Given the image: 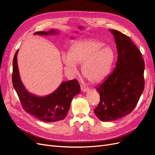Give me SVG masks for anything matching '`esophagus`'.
<instances>
[{"instance_id": "34e87169", "label": "esophagus", "mask_w": 155, "mask_h": 155, "mask_svg": "<svg viewBox=\"0 0 155 155\" xmlns=\"http://www.w3.org/2000/svg\"><path fill=\"white\" fill-rule=\"evenodd\" d=\"M80 88H81V90L84 92H86V91H87L89 90V88L88 87H85V86H84V85H81L80 86Z\"/></svg>"}]
</instances>
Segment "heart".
Masks as SVG:
<instances>
[{"label": "heart", "instance_id": "b5f03b06", "mask_svg": "<svg viewBox=\"0 0 155 155\" xmlns=\"http://www.w3.org/2000/svg\"><path fill=\"white\" fill-rule=\"evenodd\" d=\"M115 58L111 47L101 40L87 39L74 43L63 62L72 70H75V64H82L84 77L91 83L97 84L108 75Z\"/></svg>", "mask_w": 155, "mask_h": 155}]
</instances>
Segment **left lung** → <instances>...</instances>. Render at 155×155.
Returning a JSON list of instances; mask_svg holds the SVG:
<instances>
[{
    "label": "left lung",
    "instance_id": "8db88e82",
    "mask_svg": "<svg viewBox=\"0 0 155 155\" xmlns=\"http://www.w3.org/2000/svg\"><path fill=\"white\" fill-rule=\"evenodd\" d=\"M110 31L115 37L118 59L113 71L96 87L100 102L94 111L103 122L116 120L130 113L144 89L142 54L130 37L118 30Z\"/></svg>",
    "mask_w": 155,
    "mask_h": 155
}]
</instances>
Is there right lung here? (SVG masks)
<instances>
[{"mask_svg":"<svg viewBox=\"0 0 155 155\" xmlns=\"http://www.w3.org/2000/svg\"><path fill=\"white\" fill-rule=\"evenodd\" d=\"M55 30L49 31H37L35 35H47L56 34ZM15 53L12 62V85L19 97L24 110L44 122H55L66 118L71 100L80 92L78 80L73 79L62 82L58 88L46 96L39 97L28 92L20 79L17 63V54Z\"/></svg>","mask_w":155,"mask_h":155,"instance_id":"1","label":"right lung"}]
</instances>
